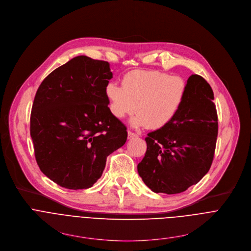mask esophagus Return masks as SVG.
I'll return each instance as SVG.
<instances>
[{"label":"esophagus","instance_id":"1","mask_svg":"<svg viewBox=\"0 0 251 251\" xmlns=\"http://www.w3.org/2000/svg\"><path fill=\"white\" fill-rule=\"evenodd\" d=\"M127 134H128V138H133V137H137L138 136L137 133H134V132H132L130 130L127 131Z\"/></svg>","mask_w":251,"mask_h":251}]
</instances>
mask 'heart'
I'll use <instances>...</instances> for the list:
<instances>
[{
    "mask_svg": "<svg viewBox=\"0 0 251 251\" xmlns=\"http://www.w3.org/2000/svg\"><path fill=\"white\" fill-rule=\"evenodd\" d=\"M122 85L109 82L106 86L109 109L117 119L123 120L136 108L138 113L131 120L135 127L156 129L169 125L186 93V83L181 77L157 70L130 71L123 76Z\"/></svg>",
    "mask_w": 251,
    "mask_h": 251,
    "instance_id": "heart-1",
    "label": "heart"
}]
</instances>
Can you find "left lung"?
Returning <instances> with one entry per match:
<instances>
[{"mask_svg": "<svg viewBox=\"0 0 251 251\" xmlns=\"http://www.w3.org/2000/svg\"><path fill=\"white\" fill-rule=\"evenodd\" d=\"M213 99L209 83L191 75L176 116L146 137L148 149L137 172L153 192L180 193L208 173L218 131Z\"/></svg>", "mask_w": 251, "mask_h": 251, "instance_id": "left-lung-1", "label": "left lung"}]
</instances>
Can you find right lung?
<instances>
[{
	"instance_id": "1",
	"label": "right lung",
	"mask_w": 251,
	"mask_h": 251,
	"mask_svg": "<svg viewBox=\"0 0 251 251\" xmlns=\"http://www.w3.org/2000/svg\"><path fill=\"white\" fill-rule=\"evenodd\" d=\"M109 64L78 55L52 71L39 87L31 113V136L42 173L69 189L94 185L106 157L127 137L107 106Z\"/></svg>"
}]
</instances>
